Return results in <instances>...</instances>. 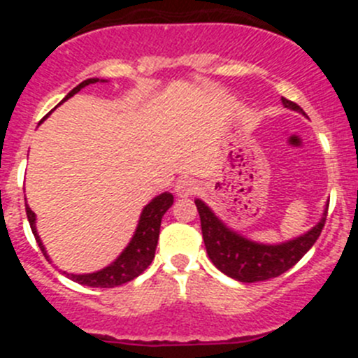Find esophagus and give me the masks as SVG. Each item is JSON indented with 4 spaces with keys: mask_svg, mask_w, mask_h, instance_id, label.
<instances>
[{
    "mask_svg": "<svg viewBox=\"0 0 358 358\" xmlns=\"http://www.w3.org/2000/svg\"><path fill=\"white\" fill-rule=\"evenodd\" d=\"M196 190H197V185L192 178H180L175 185V192L178 194L180 197L194 196Z\"/></svg>",
    "mask_w": 358,
    "mask_h": 358,
    "instance_id": "34e87169",
    "label": "esophagus"
}]
</instances>
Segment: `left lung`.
I'll return each mask as SVG.
<instances>
[{
	"instance_id": "8db88e82",
	"label": "left lung",
	"mask_w": 358,
	"mask_h": 358,
	"mask_svg": "<svg viewBox=\"0 0 358 358\" xmlns=\"http://www.w3.org/2000/svg\"><path fill=\"white\" fill-rule=\"evenodd\" d=\"M282 106L286 109L305 114L298 103L287 99H282ZM196 206L201 216L202 239H204L206 251L213 265L220 272L239 282H259V280L273 279L287 272L308 252V249L315 244L322 232L329 201L324 208L320 220L312 229L294 239L277 244L256 243V241L248 239L246 236L230 229L204 201L196 199Z\"/></svg>"
}]
</instances>
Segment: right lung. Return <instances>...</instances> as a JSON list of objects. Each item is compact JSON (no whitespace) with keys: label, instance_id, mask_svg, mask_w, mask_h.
<instances>
[{"label":"right lung","instance_id":"obj_1","mask_svg":"<svg viewBox=\"0 0 358 358\" xmlns=\"http://www.w3.org/2000/svg\"><path fill=\"white\" fill-rule=\"evenodd\" d=\"M93 83H106V79L90 78L86 79V81L79 83L76 88H72L71 92L67 93V96L62 100V102H66V100L71 99V96H74L76 93L81 92V90L86 88L88 85H93ZM50 114H52V112H50ZM48 115H46V117H48ZM171 204H173V194L162 192L154 197V199L142 209V213H140L138 225H136L128 246L122 249L121 255H119L117 258H115L112 263H109L107 266H103V268L96 270V272H92V273H69V272H64V273H66L69 279L74 280V282L83 284V286H90V287H115V286H121V284L129 282V280H133L135 277H138L140 273H142L150 263H152L154 255H156V248H157L159 230H161V220L162 216H164V213L171 208ZM25 213H27L29 225H31L32 234H34L36 243H38V246L41 248L45 258L48 259V262H52L48 252H46L45 244L41 243V237H39L38 229H36V213L29 208V204H25Z\"/></svg>","mask_w":358,"mask_h":358}]
</instances>
